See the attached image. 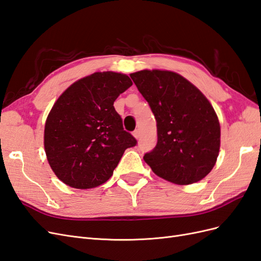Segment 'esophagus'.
I'll use <instances>...</instances> for the list:
<instances>
[{
    "label": "esophagus",
    "instance_id": "obj_1",
    "mask_svg": "<svg viewBox=\"0 0 261 261\" xmlns=\"http://www.w3.org/2000/svg\"><path fill=\"white\" fill-rule=\"evenodd\" d=\"M133 135H134V137H135L136 139H138L140 137V133H139L138 129H135V130H134V133H133Z\"/></svg>",
    "mask_w": 261,
    "mask_h": 261
}]
</instances>
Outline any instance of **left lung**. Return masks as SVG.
<instances>
[{
    "label": "left lung",
    "mask_w": 261,
    "mask_h": 261,
    "mask_svg": "<svg viewBox=\"0 0 261 261\" xmlns=\"http://www.w3.org/2000/svg\"><path fill=\"white\" fill-rule=\"evenodd\" d=\"M156 121L155 147L144 155L154 174L178 185L208 175L220 149V123L208 99L169 70L130 74Z\"/></svg>",
    "instance_id": "8db88e82"
}]
</instances>
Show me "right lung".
<instances>
[{"label": "right lung", "instance_id": "right-lung-1", "mask_svg": "<svg viewBox=\"0 0 261 261\" xmlns=\"http://www.w3.org/2000/svg\"><path fill=\"white\" fill-rule=\"evenodd\" d=\"M132 85L125 74L98 72L69 86L55 102L45 122L44 149L63 183L80 189L106 183L125 150L136 146L113 106Z\"/></svg>", "mask_w": 261, "mask_h": 261}]
</instances>
